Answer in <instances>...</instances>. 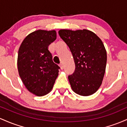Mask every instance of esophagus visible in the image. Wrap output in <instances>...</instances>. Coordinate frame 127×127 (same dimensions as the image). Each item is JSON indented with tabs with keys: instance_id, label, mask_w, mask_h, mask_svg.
I'll use <instances>...</instances> for the list:
<instances>
[{
	"instance_id": "esophagus-1",
	"label": "esophagus",
	"mask_w": 127,
	"mask_h": 127,
	"mask_svg": "<svg viewBox=\"0 0 127 127\" xmlns=\"http://www.w3.org/2000/svg\"><path fill=\"white\" fill-rule=\"evenodd\" d=\"M59 66H60V68H61V69H64V65H63V64H60Z\"/></svg>"
}]
</instances>
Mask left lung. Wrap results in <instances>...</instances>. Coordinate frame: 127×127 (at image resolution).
Here are the masks:
<instances>
[{
	"label": "left lung",
	"mask_w": 127,
	"mask_h": 127,
	"mask_svg": "<svg viewBox=\"0 0 127 127\" xmlns=\"http://www.w3.org/2000/svg\"><path fill=\"white\" fill-rule=\"evenodd\" d=\"M59 35L74 61L75 71L68 76L72 91L82 96L94 94L101 85L106 71L107 53L102 41L87 29H61Z\"/></svg>",
	"instance_id": "8db88e82"
}]
</instances>
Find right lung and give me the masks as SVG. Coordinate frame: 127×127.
Masks as SVG:
<instances>
[{"label": "right lung", "mask_w": 127, "mask_h": 127, "mask_svg": "<svg viewBox=\"0 0 127 127\" xmlns=\"http://www.w3.org/2000/svg\"><path fill=\"white\" fill-rule=\"evenodd\" d=\"M56 39L55 30H37L26 37L18 50L19 75L27 89L36 96L49 93L59 74V66L48 49Z\"/></svg>", "instance_id": "obj_1"}]
</instances>
